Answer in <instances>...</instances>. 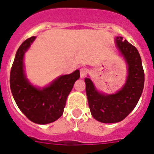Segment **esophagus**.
Instances as JSON below:
<instances>
[{"label":"esophagus","instance_id":"1","mask_svg":"<svg viewBox=\"0 0 154 154\" xmlns=\"http://www.w3.org/2000/svg\"><path fill=\"white\" fill-rule=\"evenodd\" d=\"M87 69H85V68H82V69H81V70H80V75H81V77L82 78H83V77H85V76H86V74H87Z\"/></svg>","mask_w":154,"mask_h":154}]
</instances>
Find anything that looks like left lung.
<instances>
[{
	"label": "left lung",
	"instance_id": "obj_1",
	"mask_svg": "<svg viewBox=\"0 0 154 154\" xmlns=\"http://www.w3.org/2000/svg\"><path fill=\"white\" fill-rule=\"evenodd\" d=\"M116 46L128 66V77L123 87L115 94L98 91L90 78L85 79L88 103L93 117L105 124L122 121L135 108L145 83L142 62L137 49L123 37L117 36Z\"/></svg>",
	"mask_w": 154,
	"mask_h": 154
}]
</instances>
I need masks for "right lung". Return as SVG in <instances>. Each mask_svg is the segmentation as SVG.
<instances>
[{"mask_svg":"<svg viewBox=\"0 0 154 154\" xmlns=\"http://www.w3.org/2000/svg\"><path fill=\"white\" fill-rule=\"evenodd\" d=\"M35 36L27 38L17 49L12 65L9 84L16 104L30 121L47 124L56 121L63 115L69 93L80 77L77 69L72 73L62 75L45 87L33 85L24 70V55L35 41Z\"/></svg>","mask_w":154,"mask_h":154,"instance_id":"right-lung-1","label":"right lung"}]
</instances>
